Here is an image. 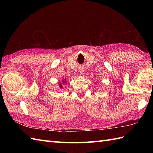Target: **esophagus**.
Wrapping results in <instances>:
<instances>
[{
	"label": "esophagus",
	"mask_w": 153,
	"mask_h": 153,
	"mask_svg": "<svg viewBox=\"0 0 153 153\" xmlns=\"http://www.w3.org/2000/svg\"><path fill=\"white\" fill-rule=\"evenodd\" d=\"M83 71H83V70H82V69H81V70H79V72H80L81 74H83Z\"/></svg>",
	"instance_id": "34e87169"
}]
</instances>
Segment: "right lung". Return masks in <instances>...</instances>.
<instances>
[{
  "label": "right lung",
  "instance_id": "add662e5",
  "mask_svg": "<svg viewBox=\"0 0 153 153\" xmlns=\"http://www.w3.org/2000/svg\"><path fill=\"white\" fill-rule=\"evenodd\" d=\"M66 79H64V80H62V83L64 84V85L65 83H66ZM59 86H60V87H61V88H62V85L61 83H60Z\"/></svg>",
  "mask_w": 153,
  "mask_h": 153
}]
</instances>
